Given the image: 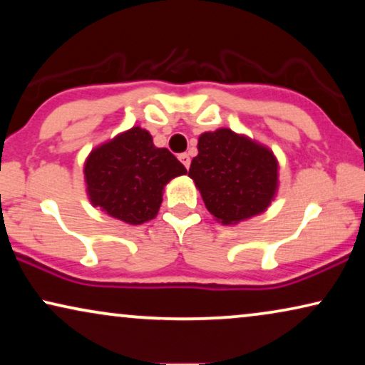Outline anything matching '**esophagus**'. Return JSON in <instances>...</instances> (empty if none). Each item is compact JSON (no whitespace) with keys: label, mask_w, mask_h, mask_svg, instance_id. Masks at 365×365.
Instances as JSON below:
<instances>
[{"label":"esophagus","mask_w":365,"mask_h":365,"mask_svg":"<svg viewBox=\"0 0 365 365\" xmlns=\"http://www.w3.org/2000/svg\"><path fill=\"white\" fill-rule=\"evenodd\" d=\"M179 161L184 164V168L186 169H189V166H191V158H189V154H186V153L179 154Z\"/></svg>","instance_id":"1"}]
</instances>
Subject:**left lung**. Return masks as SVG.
Masks as SVG:
<instances>
[{
  "label": "left lung",
  "mask_w": 365,
  "mask_h": 365,
  "mask_svg": "<svg viewBox=\"0 0 365 365\" xmlns=\"http://www.w3.org/2000/svg\"><path fill=\"white\" fill-rule=\"evenodd\" d=\"M189 168L207 211L222 224H237L266 211L279 186L271 149L227 128L202 133Z\"/></svg>",
  "instance_id": "8db88e82"
}]
</instances>
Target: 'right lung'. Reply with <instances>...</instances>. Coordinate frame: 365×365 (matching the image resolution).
<instances>
[{"mask_svg": "<svg viewBox=\"0 0 365 365\" xmlns=\"http://www.w3.org/2000/svg\"><path fill=\"white\" fill-rule=\"evenodd\" d=\"M186 173L174 154L154 146L151 134L139 126L94 148L84 163L93 206L133 226L156 217L164 186Z\"/></svg>", "mask_w": 365, "mask_h": 365, "instance_id": "right-lung-1", "label": "right lung"}]
</instances>
